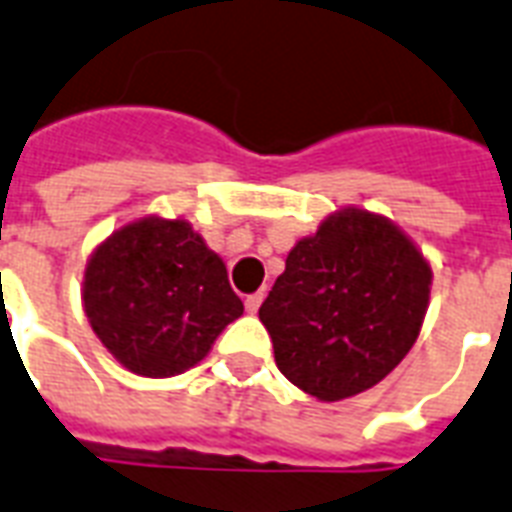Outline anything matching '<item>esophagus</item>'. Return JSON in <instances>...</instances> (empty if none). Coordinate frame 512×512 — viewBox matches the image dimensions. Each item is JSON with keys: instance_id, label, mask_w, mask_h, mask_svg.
Segmentation results:
<instances>
[{"instance_id": "esophagus-1", "label": "esophagus", "mask_w": 512, "mask_h": 512, "mask_svg": "<svg viewBox=\"0 0 512 512\" xmlns=\"http://www.w3.org/2000/svg\"><path fill=\"white\" fill-rule=\"evenodd\" d=\"M261 302H264V294H261V291L248 294V297H245V310H248V313H256V310L261 307Z\"/></svg>"}]
</instances>
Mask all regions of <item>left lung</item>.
<instances>
[{
  "label": "left lung",
  "instance_id": "8db88e82",
  "mask_svg": "<svg viewBox=\"0 0 512 512\" xmlns=\"http://www.w3.org/2000/svg\"><path fill=\"white\" fill-rule=\"evenodd\" d=\"M432 267L394 221L359 207L291 248L259 307L275 364L321 402L356 397L405 359L429 307Z\"/></svg>",
  "mask_w": 512,
  "mask_h": 512
}]
</instances>
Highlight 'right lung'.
<instances>
[{
    "mask_svg": "<svg viewBox=\"0 0 512 512\" xmlns=\"http://www.w3.org/2000/svg\"><path fill=\"white\" fill-rule=\"evenodd\" d=\"M83 310L107 351L142 378L197 367L242 315L224 259L183 218L148 215L96 245Z\"/></svg>",
    "mask_w": 512,
    "mask_h": 512,
    "instance_id": "add662e5",
    "label": "right lung"
}]
</instances>
